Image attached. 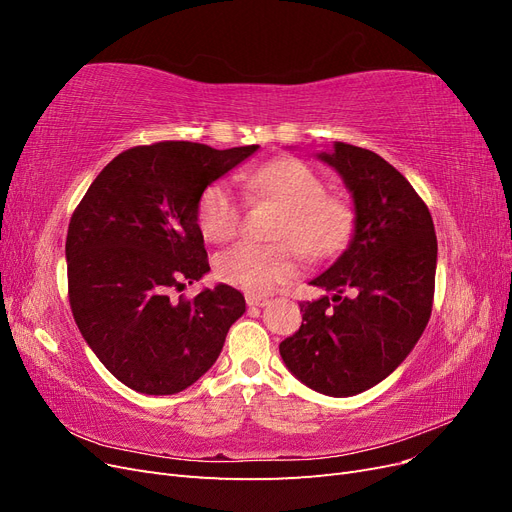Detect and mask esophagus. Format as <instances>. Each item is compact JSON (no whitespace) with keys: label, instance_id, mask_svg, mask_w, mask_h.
Masks as SVG:
<instances>
[{"label":"esophagus","instance_id":"obj_1","mask_svg":"<svg viewBox=\"0 0 512 512\" xmlns=\"http://www.w3.org/2000/svg\"><path fill=\"white\" fill-rule=\"evenodd\" d=\"M245 301H247V305H250V307H265V305H269V299L267 297H260V294H247Z\"/></svg>","mask_w":512,"mask_h":512}]
</instances>
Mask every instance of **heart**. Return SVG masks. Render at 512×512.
Listing matches in <instances>:
<instances>
[{"label": "heart", "instance_id": "1", "mask_svg": "<svg viewBox=\"0 0 512 512\" xmlns=\"http://www.w3.org/2000/svg\"><path fill=\"white\" fill-rule=\"evenodd\" d=\"M254 196L284 209L275 226V245L243 241L215 258V273L222 282L247 292L265 294L290 282L299 273V250L307 256H327L342 247L354 226L352 207L344 198L327 194V183L299 158H277L241 175ZM245 215V198L228 179L213 181L198 200V226L211 243L237 235Z\"/></svg>", "mask_w": 512, "mask_h": 512}]
</instances>
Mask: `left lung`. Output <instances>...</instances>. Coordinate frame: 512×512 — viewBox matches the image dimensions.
Returning <instances> with one entry per match:
<instances>
[{
  "mask_svg": "<svg viewBox=\"0 0 512 512\" xmlns=\"http://www.w3.org/2000/svg\"><path fill=\"white\" fill-rule=\"evenodd\" d=\"M354 198V237L309 284L333 297L303 301L301 329L280 344L309 389L350 397L382 382L423 335L436 288L438 241L425 200L378 153L346 143L318 153Z\"/></svg>",
  "mask_w": 512,
  "mask_h": 512,
  "instance_id": "8db88e82",
  "label": "left lung"
}]
</instances>
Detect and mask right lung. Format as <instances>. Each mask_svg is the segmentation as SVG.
Wrapping results in <instances>:
<instances>
[{
    "mask_svg": "<svg viewBox=\"0 0 512 512\" xmlns=\"http://www.w3.org/2000/svg\"><path fill=\"white\" fill-rule=\"evenodd\" d=\"M256 149L138 145L108 162L74 209L66 239L72 316L102 365L132 391L188 389L243 316L245 299L232 286L192 299L175 292L209 271L200 196Z\"/></svg>",
    "mask_w": 512,
    "mask_h": 512,
    "instance_id": "obj_1",
    "label": "right lung"
}]
</instances>
